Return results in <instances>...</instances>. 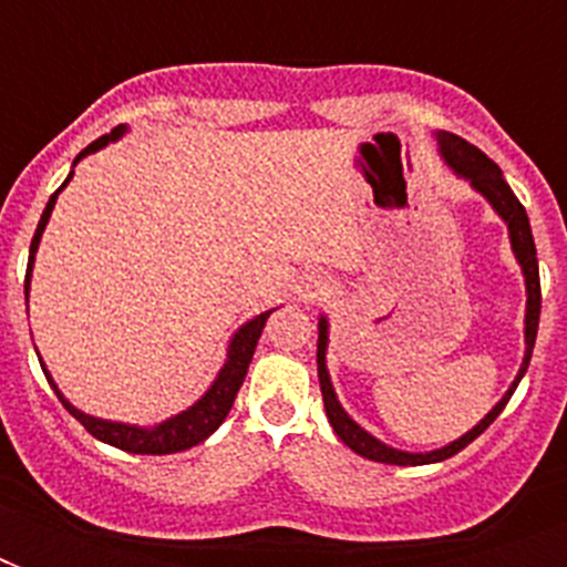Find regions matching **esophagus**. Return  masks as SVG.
<instances>
[{
	"instance_id": "34e87169",
	"label": "esophagus",
	"mask_w": 567,
	"mask_h": 567,
	"mask_svg": "<svg viewBox=\"0 0 567 567\" xmlns=\"http://www.w3.org/2000/svg\"><path fill=\"white\" fill-rule=\"evenodd\" d=\"M311 288H315V291H320V288H323V285H318V282H315V285H311Z\"/></svg>"
}]
</instances>
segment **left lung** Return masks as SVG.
I'll use <instances>...</instances> for the list:
<instances>
[{
    "label": "left lung",
    "instance_id": "left-lung-1",
    "mask_svg": "<svg viewBox=\"0 0 567 567\" xmlns=\"http://www.w3.org/2000/svg\"><path fill=\"white\" fill-rule=\"evenodd\" d=\"M435 141H439L441 158L447 162V167L456 173L458 179L471 182V188L476 194H483L488 199L497 217L506 223L509 229V244L512 252L518 258L520 274H524V285H527V315H524V362L518 368V377L509 385V391L497 400L492 412L485 414L483 421L476 423L474 430H467L462 439L450 441L444 447L430 450V453H409V450L388 447L385 441H379L377 435H371L368 430H362L359 423L344 412V405L338 403L336 388H332V379H329L327 368V347H329V320L327 315H320L318 320V379H320V394H323V409H327V417L332 423V430L347 447L359 453L364 458H373V462H385V465H432V462H444V458L456 456L458 450H465L474 439H480L494 421L497 414L506 409L512 391L518 388V382L524 379L529 368V359H533V347H536V332H538V315H542V282H538V258H536V240H533V229H529V217L524 212V205L518 203V196L512 194V188L503 179L501 167L483 153L476 150L474 144H467L465 137L453 135V132H435Z\"/></svg>",
    "mask_w": 567,
    "mask_h": 567
}]
</instances>
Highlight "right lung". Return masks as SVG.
<instances>
[{"mask_svg":"<svg viewBox=\"0 0 567 567\" xmlns=\"http://www.w3.org/2000/svg\"><path fill=\"white\" fill-rule=\"evenodd\" d=\"M123 135H126V126H117L114 132H109V135L96 137L91 146H84L82 153L75 155L73 167L82 162L84 155L100 153L102 146L114 144V141H120ZM70 179H73V171H70V176L64 179V185H61L55 194L49 196L47 208H43V214H40L38 231H34V238H31V249H29V270H25V300H29L31 267H34V252H38V247H40V235H43L49 217H52V208H55L58 194H61L66 185H70ZM270 311H261V315H256L252 320H247V323H244V327H240L238 332L231 336L229 350H226V362H223L220 373H217V379L212 382V388H208V391H205V394L199 396L194 405H188L185 412L173 414V417H167V421H162V423H155V426H137V423L105 421V417L84 414L82 409H75V405L70 403V400H66L61 391H58L55 379L49 377L47 364L40 362V368H43V373H47V379H49V385H52V391L58 394V400L64 403L66 412L73 414L75 421L82 423L84 430L91 432L93 439L105 441V444H111V447L126 450V453H141V456H167V453H179V450H188V447H194V444H199V441H205L214 430H217V426H220L223 421H226V414H229L231 403H235V396H238V388L244 385V377H247V368H249V362H252V353H256L258 338H261V329H265L267 318H270Z\"/></svg>","mask_w":567,"mask_h":567,"instance_id":"1","label":"right lung"}]
</instances>
